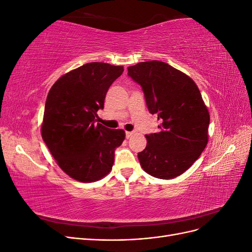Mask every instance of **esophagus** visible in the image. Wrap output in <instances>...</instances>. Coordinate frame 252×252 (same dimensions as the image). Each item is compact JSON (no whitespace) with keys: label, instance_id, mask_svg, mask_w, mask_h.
<instances>
[{"label":"esophagus","instance_id":"34e87169","mask_svg":"<svg viewBox=\"0 0 252 252\" xmlns=\"http://www.w3.org/2000/svg\"><path fill=\"white\" fill-rule=\"evenodd\" d=\"M133 133H134L133 131H126V138L129 139V138H130V136H132Z\"/></svg>","mask_w":252,"mask_h":252}]
</instances>
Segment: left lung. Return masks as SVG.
<instances>
[{
    "instance_id": "left-lung-1",
    "label": "left lung",
    "mask_w": 252,
    "mask_h": 252,
    "mask_svg": "<svg viewBox=\"0 0 252 252\" xmlns=\"http://www.w3.org/2000/svg\"><path fill=\"white\" fill-rule=\"evenodd\" d=\"M140 84L148 110L159 121V131L146 134L139 152L142 168L152 177L169 180L191 166L208 143L209 112L196 84L187 74L161 61L128 67Z\"/></svg>"
}]
</instances>
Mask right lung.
I'll return each mask as SVG.
<instances>
[{
    "mask_svg": "<svg viewBox=\"0 0 252 252\" xmlns=\"http://www.w3.org/2000/svg\"><path fill=\"white\" fill-rule=\"evenodd\" d=\"M123 66L93 62L62 75L50 88L41 127L42 138L60 168L83 183L103 179L112 169L123 129L96 123L97 110Z\"/></svg>",
    "mask_w": 252,
    "mask_h": 252,
    "instance_id": "obj_1",
    "label": "right lung"
}]
</instances>
